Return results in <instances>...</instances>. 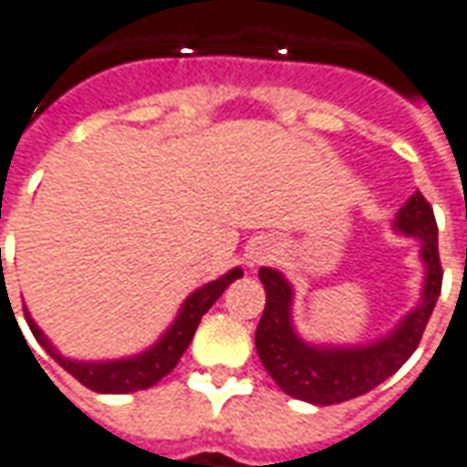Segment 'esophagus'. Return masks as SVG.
Segmentation results:
<instances>
[{"label":"esophagus","mask_w":467,"mask_h":467,"mask_svg":"<svg viewBox=\"0 0 467 467\" xmlns=\"http://www.w3.org/2000/svg\"><path fill=\"white\" fill-rule=\"evenodd\" d=\"M268 258H274V250L271 248H255V253L250 255V264H264V261H268Z\"/></svg>","instance_id":"esophagus-1"}]
</instances>
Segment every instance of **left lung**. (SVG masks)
<instances>
[{
  "label": "left lung",
  "instance_id": "left-lung-1",
  "mask_svg": "<svg viewBox=\"0 0 467 467\" xmlns=\"http://www.w3.org/2000/svg\"><path fill=\"white\" fill-rule=\"evenodd\" d=\"M395 230L421 243L426 265L421 302L410 310L393 333L367 346L305 344L292 326V286L274 268H261L265 286V310L255 328V348L265 372L284 393L315 406H333L369 393L395 375L424 336L426 323L442 292V265L437 248V219L431 206L416 191L395 217Z\"/></svg>",
  "mask_w": 467,
  "mask_h": 467
}]
</instances>
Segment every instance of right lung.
Listing matches in <instances>:
<instances>
[{
  "mask_svg": "<svg viewBox=\"0 0 467 467\" xmlns=\"http://www.w3.org/2000/svg\"><path fill=\"white\" fill-rule=\"evenodd\" d=\"M243 276V268H233L230 274L219 276L217 282L206 284L202 289H196L191 297L185 299L183 307L178 317L172 320V326L165 330V336L147 351H141L137 357L129 359H116V362H74L61 357L57 348L51 346V341L43 336V330L33 323V317L25 313V320L33 330V336L38 338V344L57 359L74 379H79L85 388L95 390V393H137V390H147L157 385L160 379L165 378L168 372H172V367L178 364V359L183 357V351L191 344L193 333L202 323V315L222 297V292Z\"/></svg>",
  "mask_w": 467,
  "mask_h": 467,
  "instance_id": "right-lung-1",
  "label": "right lung"
}]
</instances>
